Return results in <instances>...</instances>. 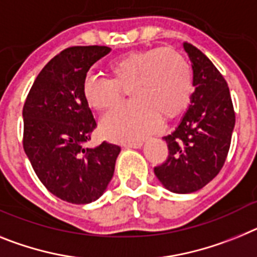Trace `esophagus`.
<instances>
[{
	"mask_svg": "<svg viewBox=\"0 0 257 257\" xmlns=\"http://www.w3.org/2000/svg\"><path fill=\"white\" fill-rule=\"evenodd\" d=\"M142 146V141H135V142H126L125 147H133V149H140Z\"/></svg>",
	"mask_w": 257,
	"mask_h": 257,
	"instance_id": "obj_1",
	"label": "esophagus"
}]
</instances>
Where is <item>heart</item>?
<instances>
[{
  "label": "heart",
  "mask_w": 257,
  "mask_h": 257,
  "mask_svg": "<svg viewBox=\"0 0 257 257\" xmlns=\"http://www.w3.org/2000/svg\"><path fill=\"white\" fill-rule=\"evenodd\" d=\"M111 79L88 76L82 84L86 103L101 112L115 108L131 88L129 104L102 121L103 135L117 141H136L158 128L160 117H176L187 107L193 91V71L186 58L171 48L131 51L107 66Z\"/></svg>",
  "instance_id": "1"
}]
</instances>
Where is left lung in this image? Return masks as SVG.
Returning <instances> with one entry per match:
<instances>
[{
    "instance_id": "obj_1",
    "label": "left lung",
    "mask_w": 257,
    "mask_h": 257,
    "mask_svg": "<svg viewBox=\"0 0 257 257\" xmlns=\"http://www.w3.org/2000/svg\"><path fill=\"white\" fill-rule=\"evenodd\" d=\"M193 66L191 104L180 125L164 137L166 162L155 167L156 177L172 193L198 191L224 167L230 149L235 112L224 76L202 51L184 42Z\"/></svg>"
}]
</instances>
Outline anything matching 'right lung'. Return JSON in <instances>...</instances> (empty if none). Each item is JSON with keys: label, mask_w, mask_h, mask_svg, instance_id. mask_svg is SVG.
Returning a JSON list of instances; mask_svg holds the SVG:
<instances>
[{"label": "right lung", "mask_w": 257, "mask_h": 257, "mask_svg": "<svg viewBox=\"0 0 257 257\" xmlns=\"http://www.w3.org/2000/svg\"><path fill=\"white\" fill-rule=\"evenodd\" d=\"M107 46H70L48 62L23 106V147L44 186L73 204L94 202L106 190L121 147L85 144L97 128L82 95L86 73L110 53Z\"/></svg>", "instance_id": "right-lung-1"}]
</instances>
